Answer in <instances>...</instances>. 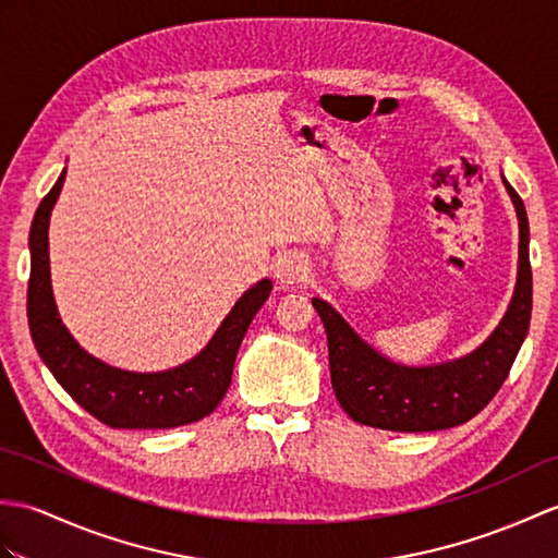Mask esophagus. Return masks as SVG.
<instances>
[{"mask_svg": "<svg viewBox=\"0 0 558 558\" xmlns=\"http://www.w3.org/2000/svg\"><path fill=\"white\" fill-rule=\"evenodd\" d=\"M274 274L278 278L280 284H284V288H300L302 282H306L308 274H311V266L304 256L300 254H282L276 258L274 264Z\"/></svg>", "mask_w": 558, "mask_h": 558, "instance_id": "1", "label": "esophagus"}]
</instances>
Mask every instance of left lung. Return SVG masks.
Returning a JSON list of instances; mask_svg holds the SVG:
<instances>
[{"mask_svg":"<svg viewBox=\"0 0 558 558\" xmlns=\"http://www.w3.org/2000/svg\"><path fill=\"white\" fill-rule=\"evenodd\" d=\"M507 190L521 226L515 292L507 316L473 354L442 366H397L361 340L330 304L318 296L311 300L328 332L332 390L349 418L397 433L447 430L477 416L499 392L525 340L533 311L527 216L518 192L509 183Z\"/></svg>","mask_w":558,"mask_h":558,"instance_id":"obj_1","label":"left lung"}]
</instances>
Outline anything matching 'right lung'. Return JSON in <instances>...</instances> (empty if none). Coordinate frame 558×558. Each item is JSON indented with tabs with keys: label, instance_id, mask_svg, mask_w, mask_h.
<instances>
[{
	"label": "right lung",
	"instance_id": "add662e5",
	"mask_svg": "<svg viewBox=\"0 0 558 558\" xmlns=\"http://www.w3.org/2000/svg\"><path fill=\"white\" fill-rule=\"evenodd\" d=\"M63 171L40 202L31 228L28 323L31 335L51 375L89 416L119 430H166L202 421L226 397L238 349L274 282L262 280L240 296L211 342L187 364L163 373H128L83 352L63 328L51 296L47 228L51 206L63 187Z\"/></svg>",
	"mask_w": 558,
	"mask_h": 558
}]
</instances>
